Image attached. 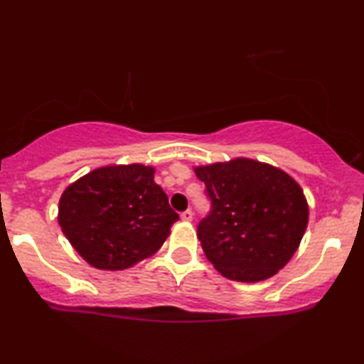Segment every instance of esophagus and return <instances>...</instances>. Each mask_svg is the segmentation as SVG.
Returning a JSON list of instances; mask_svg holds the SVG:
<instances>
[{"label":"esophagus","mask_w":364,"mask_h":364,"mask_svg":"<svg viewBox=\"0 0 364 364\" xmlns=\"http://www.w3.org/2000/svg\"><path fill=\"white\" fill-rule=\"evenodd\" d=\"M181 219L186 220V223H190V220L193 219V212H191L190 208H188V210H185V212H181Z\"/></svg>","instance_id":"obj_1"}]
</instances>
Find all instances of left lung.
<instances>
[{
    "mask_svg": "<svg viewBox=\"0 0 364 364\" xmlns=\"http://www.w3.org/2000/svg\"><path fill=\"white\" fill-rule=\"evenodd\" d=\"M210 210L196 236L208 262L224 277L258 282L272 277L298 250L308 205L284 171L252 159L196 168Z\"/></svg>",
    "mask_w": 364,
    "mask_h": 364,
    "instance_id": "left-lung-1",
    "label": "left lung"
}]
</instances>
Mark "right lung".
<instances>
[{
    "label": "right lung",
    "instance_id": "add662e5",
    "mask_svg": "<svg viewBox=\"0 0 364 364\" xmlns=\"http://www.w3.org/2000/svg\"><path fill=\"white\" fill-rule=\"evenodd\" d=\"M179 215L149 166L95 169L63 191V235L92 267L123 270L161 248Z\"/></svg>",
    "mask_w": 364,
    "mask_h": 364
}]
</instances>
